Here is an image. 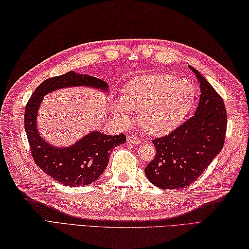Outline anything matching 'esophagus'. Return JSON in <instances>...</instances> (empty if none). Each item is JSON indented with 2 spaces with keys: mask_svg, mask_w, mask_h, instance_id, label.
<instances>
[{
  "mask_svg": "<svg viewBox=\"0 0 249 249\" xmlns=\"http://www.w3.org/2000/svg\"><path fill=\"white\" fill-rule=\"evenodd\" d=\"M128 143L139 145V144H141V140L139 138H136V136H134V135H129L128 136Z\"/></svg>",
  "mask_w": 249,
  "mask_h": 249,
  "instance_id": "1",
  "label": "esophagus"
}]
</instances>
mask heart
<instances>
[{"label":"heart","mask_w":249,"mask_h":249,"mask_svg":"<svg viewBox=\"0 0 249 249\" xmlns=\"http://www.w3.org/2000/svg\"><path fill=\"white\" fill-rule=\"evenodd\" d=\"M194 85L173 75H145L126 86L124 101L115 100V114L124 123L131 120V111H140L142 128L154 135L173 131L185 119L196 100Z\"/></svg>","instance_id":"heart-1"}]
</instances>
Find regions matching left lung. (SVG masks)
Listing matches in <instances>:
<instances>
[{
	"instance_id": "left-lung-1",
	"label": "left lung",
	"mask_w": 249,
	"mask_h": 249,
	"mask_svg": "<svg viewBox=\"0 0 249 249\" xmlns=\"http://www.w3.org/2000/svg\"><path fill=\"white\" fill-rule=\"evenodd\" d=\"M189 68L200 83V102L196 113L169 135L153 141L156 157L145 167L147 178L161 189H179L192 184L225 143L224 100L199 71Z\"/></svg>"
}]
</instances>
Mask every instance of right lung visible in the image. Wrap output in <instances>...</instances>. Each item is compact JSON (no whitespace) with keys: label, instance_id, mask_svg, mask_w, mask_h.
<instances>
[{"label":"right lung","instance_id":"1","mask_svg":"<svg viewBox=\"0 0 249 249\" xmlns=\"http://www.w3.org/2000/svg\"><path fill=\"white\" fill-rule=\"evenodd\" d=\"M91 87L108 92V85L87 74L74 71L48 78L34 90L24 110V129L35 163L52 178L65 186H86L95 181L105 171L111 149L125 143V135H106L92 131L69 147L47 143L37 129L36 117L46 94L68 87Z\"/></svg>","mask_w":249,"mask_h":249}]
</instances>
